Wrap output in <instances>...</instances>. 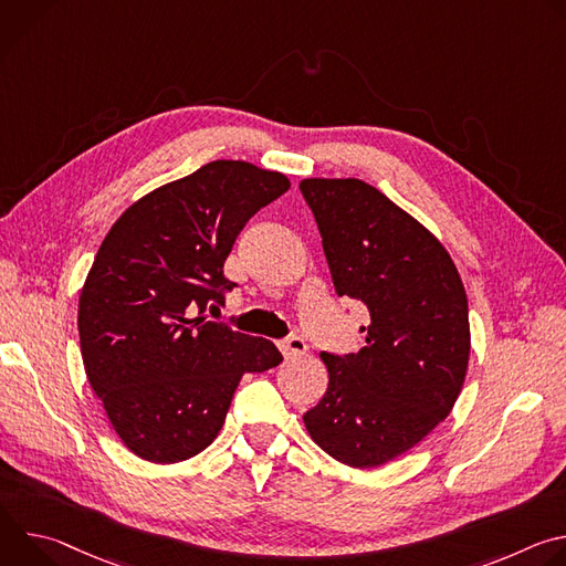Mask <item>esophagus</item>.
<instances>
[{
  "mask_svg": "<svg viewBox=\"0 0 566 566\" xmlns=\"http://www.w3.org/2000/svg\"><path fill=\"white\" fill-rule=\"evenodd\" d=\"M280 349L286 358H297V356H304L308 352L304 338H300V336H289L286 340L280 343Z\"/></svg>",
  "mask_w": 566,
  "mask_h": 566,
  "instance_id": "1",
  "label": "esophagus"
}]
</instances>
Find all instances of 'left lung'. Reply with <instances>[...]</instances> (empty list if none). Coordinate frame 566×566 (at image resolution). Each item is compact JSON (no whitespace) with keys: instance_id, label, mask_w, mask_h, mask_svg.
<instances>
[{"instance_id":"obj_1","label":"left lung","mask_w":566,"mask_h":566,"mask_svg":"<svg viewBox=\"0 0 566 566\" xmlns=\"http://www.w3.org/2000/svg\"><path fill=\"white\" fill-rule=\"evenodd\" d=\"M338 295L369 311L358 354L322 352L329 387L304 415L336 461L376 468L454 408L470 358L468 297L441 241L360 179H304Z\"/></svg>"}]
</instances>
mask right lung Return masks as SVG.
Listing matches in <instances>:
<instances>
[{"label": "right lung", "mask_w": 566, "mask_h": 566, "mask_svg": "<svg viewBox=\"0 0 566 566\" xmlns=\"http://www.w3.org/2000/svg\"><path fill=\"white\" fill-rule=\"evenodd\" d=\"M291 188L282 172L212 160L134 201L109 228L77 302L80 352L120 441L179 463L219 434L247 371L282 354L206 315L234 282L223 262L241 228Z\"/></svg>", "instance_id": "obj_1"}]
</instances>
